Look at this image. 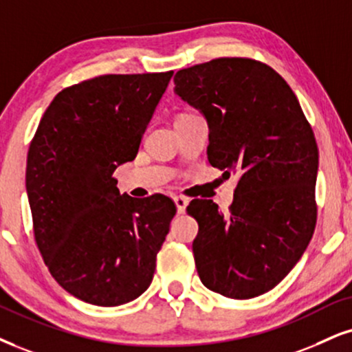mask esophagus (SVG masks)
<instances>
[{
    "label": "esophagus",
    "mask_w": 352,
    "mask_h": 352,
    "mask_svg": "<svg viewBox=\"0 0 352 352\" xmlns=\"http://www.w3.org/2000/svg\"><path fill=\"white\" fill-rule=\"evenodd\" d=\"M175 202H176L177 212H179V214H184L186 209H188V206H189V199L184 196H176Z\"/></svg>",
    "instance_id": "1"
}]
</instances>
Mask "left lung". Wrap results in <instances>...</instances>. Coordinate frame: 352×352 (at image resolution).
I'll list each match as a JSON object with an SVG mask.
<instances>
[{
    "label": "left lung",
    "instance_id": "obj_1",
    "mask_svg": "<svg viewBox=\"0 0 352 352\" xmlns=\"http://www.w3.org/2000/svg\"><path fill=\"white\" fill-rule=\"evenodd\" d=\"M175 93L209 122L207 156L240 176L228 214L194 199L192 243L207 289L236 300L274 289L314 236L318 146L290 86L248 56L215 58L179 70Z\"/></svg>",
    "mask_w": 352,
    "mask_h": 352
}]
</instances>
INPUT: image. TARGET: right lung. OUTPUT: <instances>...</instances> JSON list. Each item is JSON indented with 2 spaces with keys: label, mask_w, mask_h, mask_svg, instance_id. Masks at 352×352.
I'll list each match as a JSON object with an SVG mask.
<instances>
[{
  "label": "right lung",
  "mask_w": 352,
  "mask_h": 352,
  "mask_svg": "<svg viewBox=\"0 0 352 352\" xmlns=\"http://www.w3.org/2000/svg\"><path fill=\"white\" fill-rule=\"evenodd\" d=\"M173 72L102 75L60 91L30 142L25 189L34 240L62 287L117 307L140 297L176 215L162 194L120 196L119 164L142 135Z\"/></svg>",
  "instance_id": "1"
}]
</instances>
